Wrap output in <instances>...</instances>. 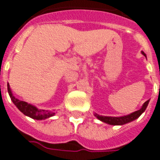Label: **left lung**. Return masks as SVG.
Masks as SVG:
<instances>
[{
	"label": "left lung",
	"instance_id": "8db88e82",
	"mask_svg": "<svg viewBox=\"0 0 160 160\" xmlns=\"http://www.w3.org/2000/svg\"><path fill=\"white\" fill-rule=\"evenodd\" d=\"M144 56L146 57V54L142 52ZM148 102H149V100L146 101L143 105L142 106L140 109L137 110L136 112H133V113H130L128 115H125V116H120V117H112V116H102V115H99L98 113H94L97 118H98L99 120H101L102 122L106 123V124H108V125H125V124H127L129 122H131L135 119H137L138 117L140 116L141 114L146 110L148 105Z\"/></svg>",
	"mask_w": 160,
	"mask_h": 160
}]
</instances>
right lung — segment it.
Returning a JSON list of instances; mask_svg holds the SVG:
<instances>
[{"label": "right lung", "instance_id": "1", "mask_svg": "<svg viewBox=\"0 0 160 160\" xmlns=\"http://www.w3.org/2000/svg\"><path fill=\"white\" fill-rule=\"evenodd\" d=\"M8 94L10 96L11 100L15 104V106L26 116L30 117L32 119H37V120H39V119L41 120V119H46L47 118H50V117L53 116L55 114V113H53L52 111H49V110L38 109L37 108L35 107L34 105H31V104L28 103L26 102L21 101L19 99L15 98L12 95V92L11 91L9 84H8Z\"/></svg>", "mask_w": 160, "mask_h": 160}]
</instances>
